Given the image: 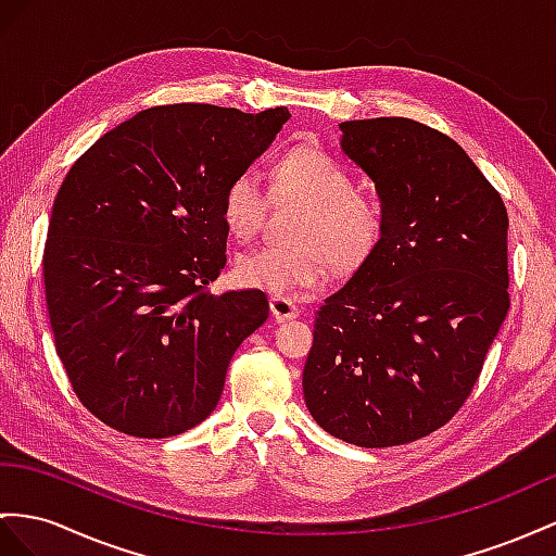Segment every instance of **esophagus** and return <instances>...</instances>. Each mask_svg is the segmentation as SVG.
<instances>
[{
  "label": "esophagus",
  "mask_w": 556,
  "mask_h": 556,
  "mask_svg": "<svg viewBox=\"0 0 556 556\" xmlns=\"http://www.w3.org/2000/svg\"><path fill=\"white\" fill-rule=\"evenodd\" d=\"M269 312H273V317L277 321H287V319H295L298 315H301V309H298V305L293 301H289V298H269Z\"/></svg>",
  "instance_id": "obj_1"
}]
</instances>
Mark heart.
Segmentation results:
<instances>
[{"label": "heart", "instance_id": "1", "mask_svg": "<svg viewBox=\"0 0 556 556\" xmlns=\"http://www.w3.org/2000/svg\"><path fill=\"white\" fill-rule=\"evenodd\" d=\"M275 192L307 204L293 235L295 247H258L239 255V283L279 298H303L321 289L331 261L352 269L374 253L382 237V208L362 197L350 170L317 148H295L275 168ZM267 197L261 178L247 170L223 194V220L237 239H251L263 223Z\"/></svg>", "mask_w": 556, "mask_h": 556}]
</instances>
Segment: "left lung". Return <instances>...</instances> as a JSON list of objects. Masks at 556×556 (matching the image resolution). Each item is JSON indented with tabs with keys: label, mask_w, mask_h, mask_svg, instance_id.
<instances>
[{
	"label": "left lung",
	"mask_w": 556,
	"mask_h": 556,
	"mask_svg": "<svg viewBox=\"0 0 556 556\" xmlns=\"http://www.w3.org/2000/svg\"><path fill=\"white\" fill-rule=\"evenodd\" d=\"M338 129L386 227L317 309L303 394L329 434L400 446L455 416L507 317V211L458 142L430 126L378 117Z\"/></svg>",
	"instance_id": "left-lung-1"
}]
</instances>
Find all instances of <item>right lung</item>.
<instances>
[{"instance_id": "add662e5", "label": "right lung", "mask_w": 556, "mask_h": 556, "mask_svg": "<svg viewBox=\"0 0 556 556\" xmlns=\"http://www.w3.org/2000/svg\"><path fill=\"white\" fill-rule=\"evenodd\" d=\"M289 117L150 108L65 176L41 261L53 345L112 430L176 437L218 406L232 354L269 315L258 289L208 291L227 263L223 194Z\"/></svg>"}]
</instances>
